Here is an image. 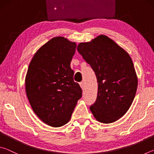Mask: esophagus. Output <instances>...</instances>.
I'll return each mask as SVG.
<instances>
[{
    "mask_svg": "<svg viewBox=\"0 0 154 154\" xmlns=\"http://www.w3.org/2000/svg\"><path fill=\"white\" fill-rule=\"evenodd\" d=\"M79 85H80V86H81V88H82V90H83L84 89V88H85V85H84V83L83 82H81V83H79Z\"/></svg>",
    "mask_w": 154,
    "mask_h": 154,
    "instance_id": "1",
    "label": "esophagus"
}]
</instances>
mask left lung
<instances>
[{"label":"left lung","instance_id":"1","mask_svg":"<svg viewBox=\"0 0 154 154\" xmlns=\"http://www.w3.org/2000/svg\"><path fill=\"white\" fill-rule=\"evenodd\" d=\"M77 49L97 79V97L90 111L102 123L117 121L128 110L136 94L137 77L131 58L105 35L81 43Z\"/></svg>","mask_w":154,"mask_h":154}]
</instances>
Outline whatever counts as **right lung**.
Listing matches in <instances>:
<instances>
[{
    "mask_svg": "<svg viewBox=\"0 0 154 154\" xmlns=\"http://www.w3.org/2000/svg\"><path fill=\"white\" fill-rule=\"evenodd\" d=\"M75 48V43L54 37L36 52L28 66L25 81L28 99L36 116L52 127L69 122L82 96L70 66Z\"/></svg>",
    "mask_w": 154,
    "mask_h": 154,
    "instance_id": "1",
    "label": "right lung"
}]
</instances>
